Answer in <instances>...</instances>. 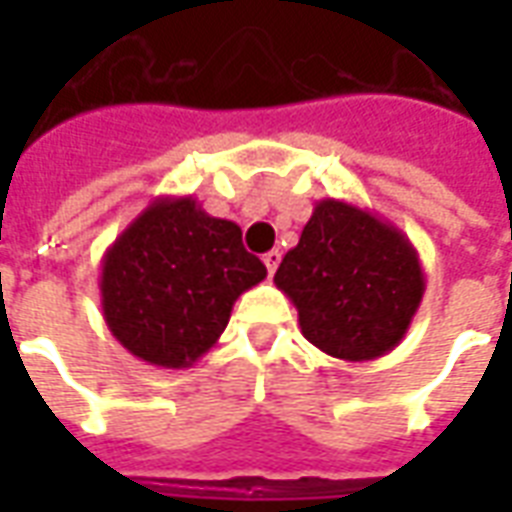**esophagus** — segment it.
<instances>
[{"mask_svg": "<svg viewBox=\"0 0 512 512\" xmlns=\"http://www.w3.org/2000/svg\"><path fill=\"white\" fill-rule=\"evenodd\" d=\"M279 260H282V252H279V249H271V252H266V255H263V263H266V268H268V277H274Z\"/></svg>", "mask_w": 512, "mask_h": 512, "instance_id": "obj_1", "label": "esophagus"}]
</instances>
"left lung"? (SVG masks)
I'll return each mask as SVG.
<instances>
[{
    "mask_svg": "<svg viewBox=\"0 0 512 512\" xmlns=\"http://www.w3.org/2000/svg\"><path fill=\"white\" fill-rule=\"evenodd\" d=\"M277 288L299 310L301 334L343 362H373L406 337L425 271L403 230L345 200L315 202Z\"/></svg>",
    "mask_w": 512,
    "mask_h": 512,
    "instance_id": "obj_1",
    "label": "left lung"
}]
</instances>
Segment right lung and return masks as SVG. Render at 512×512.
<instances>
[{"mask_svg":"<svg viewBox=\"0 0 512 512\" xmlns=\"http://www.w3.org/2000/svg\"><path fill=\"white\" fill-rule=\"evenodd\" d=\"M266 279L241 244V227L194 197H156L101 260L109 332L147 365L183 370L211 351L235 299Z\"/></svg>","mask_w":512,"mask_h":512,"instance_id":"obj_1","label":"right lung"}]
</instances>
